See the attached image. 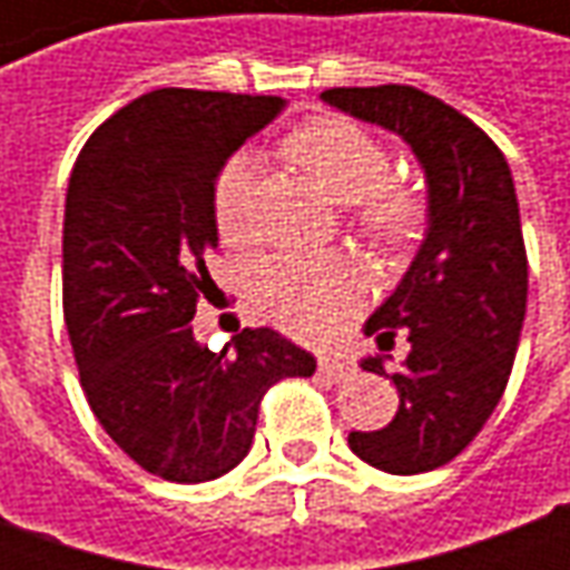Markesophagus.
Masks as SVG:
<instances>
[{"mask_svg": "<svg viewBox=\"0 0 570 570\" xmlns=\"http://www.w3.org/2000/svg\"><path fill=\"white\" fill-rule=\"evenodd\" d=\"M321 375L330 382H342L351 375V363L342 357H321Z\"/></svg>", "mask_w": 570, "mask_h": 570, "instance_id": "34e87169", "label": "esophagus"}]
</instances>
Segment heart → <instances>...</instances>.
Instances as JSON below:
<instances>
[{"label": "heart", "mask_w": 570, "mask_h": 570, "mask_svg": "<svg viewBox=\"0 0 570 570\" xmlns=\"http://www.w3.org/2000/svg\"><path fill=\"white\" fill-rule=\"evenodd\" d=\"M284 149L330 198L357 204L360 225L384 244H406L421 228V198L387 183L391 155L370 130L347 118H321L289 134ZM253 176L256 158L249 151L235 155L216 176L213 216L228 240H247L253 232ZM249 296L286 333L314 338L357 305L363 284L345 259L277 253L256 265Z\"/></svg>", "instance_id": "obj_1"}]
</instances>
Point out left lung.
Masks as SVG:
<instances>
[{"label": "left lung", "mask_w": 570, "mask_h": 570, "mask_svg": "<svg viewBox=\"0 0 570 570\" xmlns=\"http://www.w3.org/2000/svg\"><path fill=\"white\" fill-rule=\"evenodd\" d=\"M321 97L396 134L424 170V240L363 326L382 351L396 330L409 333L412 351L394 375L384 372L387 354L360 360L396 384L400 409L387 428L351 430L347 445L384 473H428L473 442L513 370L528 302L513 176L485 130L419 88H333Z\"/></svg>", "instance_id": "obj_1"}]
</instances>
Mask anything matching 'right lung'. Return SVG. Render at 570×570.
I'll use <instances>...</instances> for the list:
<instances>
[{"instance_id":"1","label":"right lung","mask_w":570,"mask_h":570,"mask_svg":"<svg viewBox=\"0 0 570 570\" xmlns=\"http://www.w3.org/2000/svg\"><path fill=\"white\" fill-rule=\"evenodd\" d=\"M284 97L158 88L118 109L76 158L63 216V317L94 415L167 482H210L247 458L265 391L317 360L268 326L200 345L213 289V188Z\"/></svg>"}]
</instances>
